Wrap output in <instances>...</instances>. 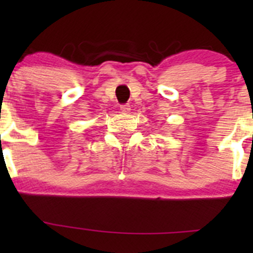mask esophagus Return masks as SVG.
<instances>
[{"mask_svg":"<svg viewBox=\"0 0 253 253\" xmlns=\"http://www.w3.org/2000/svg\"><path fill=\"white\" fill-rule=\"evenodd\" d=\"M120 110H121L122 114L127 115V114H129V111H131V106H129L128 104H124V105H121Z\"/></svg>","mask_w":253,"mask_h":253,"instance_id":"1","label":"esophagus"}]
</instances>
